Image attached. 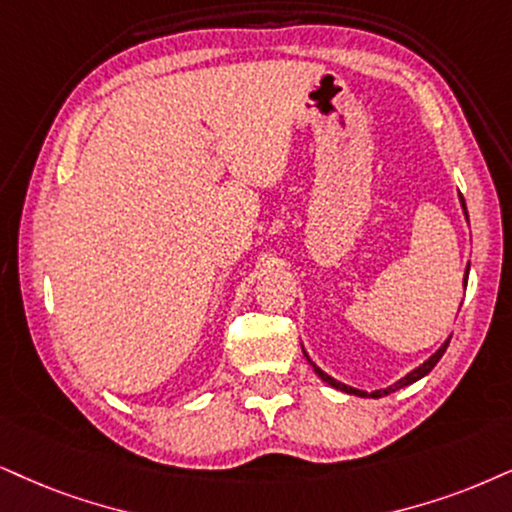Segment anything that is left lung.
<instances>
[{"mask_svg":"<svg viewBox=\"0 0 512 512\" xmlns=\"http://www.w3.org/2000/svg\"><path fill=\"white\" fill-rule=\"evenodd\" d=\"M461 203H463V210H465V200H463V196H461ZM465 215H468V210H465ZM468 269H470V264H468ZM468 269H465V281H468ZM446 347H449V340L444 342L442 347L437 349L435 354H432V357L425 361L423 366H418L416 371H411L409 375H404V378L399 380V383H394V385H390V387H385V390H375V392H371V394H366V392H361V390H354V387H349V385H342V383H338V380L335 378H331V375L328 373H323L319 366L314 364L312 359H309V364L314 366V371H316V375H319V378L323 380V383H328L331 387H335V390H342V392H347V394H357V397H385V394H390V392H397V390H401V387H406V385H411V383H416V380H420L423 378V375H428L432 368L437 366V361L442 359V354L446 352Z\"/></svg>","mask_w":512,"mask_h":512,"instance_id":"1","label":"left lung"}]
</instances>
